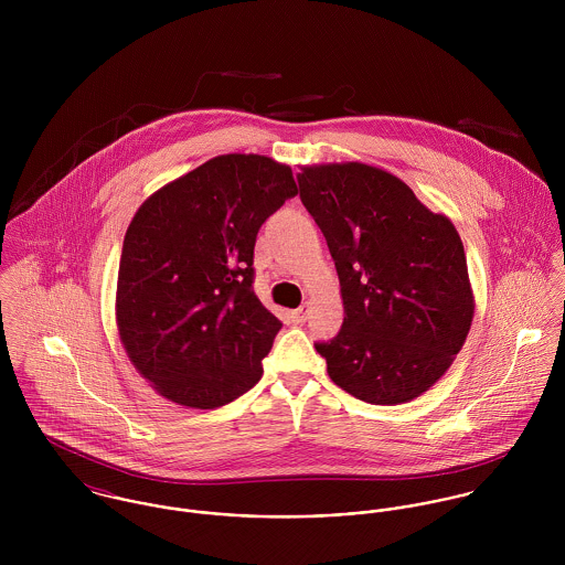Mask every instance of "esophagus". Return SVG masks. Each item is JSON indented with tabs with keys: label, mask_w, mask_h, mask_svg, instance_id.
Wrapping results in <instances>:
<instances>
[{
	"label": "esophagus",
	"mask_w": 565,
	"mask_h": 565,
	"mask_svg": "<svg viewBox=\"0 0 565 565\" xmlns=\"http://www.w3.org/2000/svg\"><path fill=\"white\" fill-rule=\"evenodd\" d=\"M309 311H311V305H309V302H307L305 307H300V309L291 311V318H294V322H307V318H309Z\"/></svg>",
	"instance_id": "obj_1"
}]
</instances>
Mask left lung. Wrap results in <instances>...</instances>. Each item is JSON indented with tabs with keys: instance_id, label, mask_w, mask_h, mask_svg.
<instances>
[{
	"instance_id": "obj_1",
	"label": "left lung",
	"mask_w": 565,
	"mask_h": 565,
	"mask_svg": "<svg viewBox=\"0 0 565 565\" xmlns=\"http://www.w3.org/2000/svg\"><path fill=\"white\" fill-rule=\"evenodd\" d=\"M300 169V198L326 237L343 300L339 334L316 343L328 376L363 403H411L448 372L472 326L461 237L383 167Z\"/></svg>"
}]
</instances>
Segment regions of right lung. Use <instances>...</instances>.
<instances>
[{"mask_svg":"<svg viewBox=\"0 0 565 565\" xmlns=\"http://www.w3.org/2000/svg\"><path fill=\"white\" fill-rule=\"evenodd\" d=\"M296 193L289 164L222 154L167 182L135 213L115 322L130 363L169 403L217 408L258 383L282 323L252 289L254 243Z\"/></svg>","mask_w":565,"mask_h":565,"instance_id":"obj_1","label":"right lung"}]
</instances>
